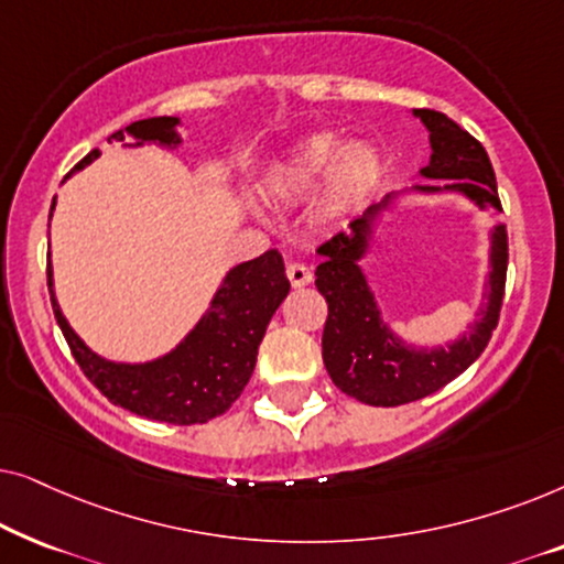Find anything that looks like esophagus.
I'll return each mask as SVG.
<instances>
[{
  "mask_svg": "<svg viewBox=\"0 0 564 564\" xmlns=\"http://www.w3.org/2000/svg\"><path fill=\"white\" fill-rule=\"evenodd\" d=\"M288 280L292 282V288H307L313 282V272L305 264H290L288 267Z\"/></svg>",
  "mask_w": 564,
  "mask_h": 564,
  "instance_id": "1",
  "label": "esophagus"
}]
</instances>
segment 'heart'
<instances>
[{
	"label": "heart",
	"instance_id": "1",
	"mask_svg": "<svg viewBox=\"0 0 564 564\" xmlns=\"http://www.w3.org/2000/svg\"><path fill=\"white\" fill-rule=\"evenodd\" d=\"M384 153L372 141H349L321 130L292 145L269 169L267 187L276 199L295 203L311 195L326 173V203L334 210H346L361 203L384 176Z\"/></svg>",
	"mask_w": 564,
	"mask_h": 564
}]
</instances>
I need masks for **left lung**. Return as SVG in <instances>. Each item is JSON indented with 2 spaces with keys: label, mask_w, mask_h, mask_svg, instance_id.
Instances as JSON below:
<instances>
[{
  "label": "left lung",
  "mask_w": 564,
  "mask_h": 564,
  "mask_svg": "<svg viewBox=\"0 0 564 564\" xmlns=\"http://www.w3.org/2000/svg\"><path fill=\"white\" fill-rule=\"evenodd\" d=\"M413 115L429 130L431 159L419 174L431 182L384 195L351 223L349 234H336L321 246L323 261L315 269V288L328 303L323 365L338 390L377 408L413 403L465 372L485 351L498 326L506 290L508 236L506 226L498 220L488 234L490 272L482 284L485 303L477 307V318L462 330L459 338L446 341V346H415L398 336L384 321L372 284L361 269V259L372 251L377 228L384 215L395 210L400 199L408 195H462L467 203L488 210L492 218L503 213L496 172L482 143L444 112L413 110Z\"/></svg>",
  "instance_id": "1"
}]
</instances>
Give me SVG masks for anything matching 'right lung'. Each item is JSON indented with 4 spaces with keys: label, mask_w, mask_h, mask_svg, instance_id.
I'll use <instances>...</instances> for the list:
<instances>
[{
    "label": "right lung",
    "mask_w": 564,
    "mask_h": 564,
    "mask_svg": "<svg viewBox=\"0 0 564 564\" xmlns=\"http://www.w3.org/2000/svg\"><path fill=\"white\" fill-rule=\"evenodd\" d=\"M180 126V118H166V115L135 120L126 130L107 138V143H120L126 149L153 143L159 149L176 151L182 145V135L176 130ZM126 137L134 143L126 144ZM95 159H99L97 149L89 151L74 166V172H82ZM53 207H56V197H53ZM48 292L53 315L64 330L76 365L110 403L151 421L192 426V423H205L215 415H223L241 395L257 367L259 344L267 334L269 321L288 297L290 280L284 274L282 253L276 249L230 267L207 311L199 315L189 334L172 351L149 361H112L91 351L68 326L61 311L56 290H53L51 264Z\"/></svg>",
    "instance_id": "1"
}]
</instances>
